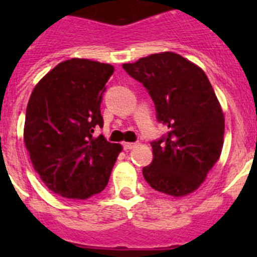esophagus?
Listing matches in <instances>:
<instances>
[{
    "instance_id": "esophagus-1",
    "label": "esophagus",
    "mask_w": 257,
    "mask_h": 257,
    "mask_svg": "<svg viewBox=\"0 0 257 257\" xmlns=\"http://www.w3.org/2000/svg\"><path fill=\"white\" fill-rule=\"evenodd\" d=\"M136 147H138L136 143H123V148L126 149V151H131V149L136 148Z\"/></svg>"
}]
</instances>
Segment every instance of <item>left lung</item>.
I'll return each instance as SVG.
<instances>
[{
	"label": "left lung",
	"mask_w": 257,
	"mask_h": 257,
	"mask_svg": "<svg viewBox=\"0 0 257 257\" xmlns=\"http://www.w3.org/2000/svg\"><path fill=\"white\" fill-rule=\"evenodd\" d=\"M122 67L145 86L157 119L169 128L163 139L152 143L153 162L143 169L144 179L157 192L188 196L206 180L224 144L225 118L207 76L171 51Z\"/></svg>",
	"instance_id": "1"
}]
</instances>
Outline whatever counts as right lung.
<instances>
[{
    "instance_id": "obj_1",
    "label": "right lung",
    "mask_w": 257,
    "mask_h": 257,
    "mask_svg": "<svg viewBox=\"0 0 257 257\" xmlns=\"http://www.w3.org/2000/svg\"><path fill=\"white\" fill-rule=\"evenodd\" d=\"M114 67L73 58L40 79L27 105L24 144L33 169L51 192L72 199L100 193L122 145L95 136L100 104Z\"/></svg>"
}]
</instances>
